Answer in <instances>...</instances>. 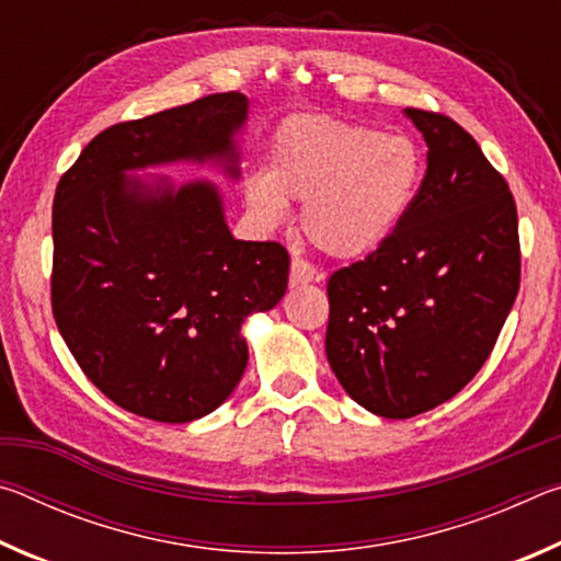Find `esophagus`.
Segmentation results:
<instances>
[{
  "instance_id": "1",
  "label": "esophagus",
  "mask_w": 561,
  "mask_h": 561,
  "mask_svg": "<svg viewBox=\"0 0 561 561\" xmlns=\"http://www.w3.org/2000/svg\"><path fill=\"white\" fill-rule=\"evenodd\" d=\"M321 274L311 267L309 262H304L299 257L291 260V270H289V287H301V284L309 282H319Z\"/></svg>"
}]
</instances>
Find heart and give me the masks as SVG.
I'll return each mask as SVG.
<instances>
[{
	"mask_svg": "<svg viewBox=\"0 0 561 561\" xmlns=\"http://www.w3.org/2000/svg\"><path fill=\"white\" fill-rule=\"evenodd\" d=\"M411 138L366 123L294 116L277 128L264 175L244 183L254 220L277 230L301 203V232L334 260H360L391 240L421 183Z\"/></svg>",
	"mask_w": 561,
	"mask_h": 561,
	"instance_id": "b5f03b06",
	"label": "heart"
}]
</instances>
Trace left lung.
<instances>
[{"mask_svg":"<svg viewBox=\"0 0 561 561\" xmlns=\"http://www.w3.org/2000/svg\"><path fill=\"white\" fill-rule=\"evenodd\" d=\"M428 168L391 240L329 277L327 358L358 405L413 417L485 364L519 289L517 207L468 130L405 108Z\"/></svg>","mask_w":561,"mask_h":561,"instance_id":"1","label":"left lung"}]
</instances>
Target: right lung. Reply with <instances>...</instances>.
<instances>
[{
    "label": "right lung",
    "mask_w": 561,
    "mask_h": 561,
    "mask_svg": "<svg viewBox=\"0 0 561 561\" xmlns=\"http://www.w3.org/2000/svg\"><path fill=\"white\" fill-rule=\"evenodd\" d=\"M247 106L237 91L213 93L116 123L56 187V327L89 381L150 421L190 423L222 405L250 356L244 319L287 291V250L234 240L210 180L130 178L215 163L237 180Z\"/></svg>",
    "instance_id": "right-lung-1"
}]
</instances>
